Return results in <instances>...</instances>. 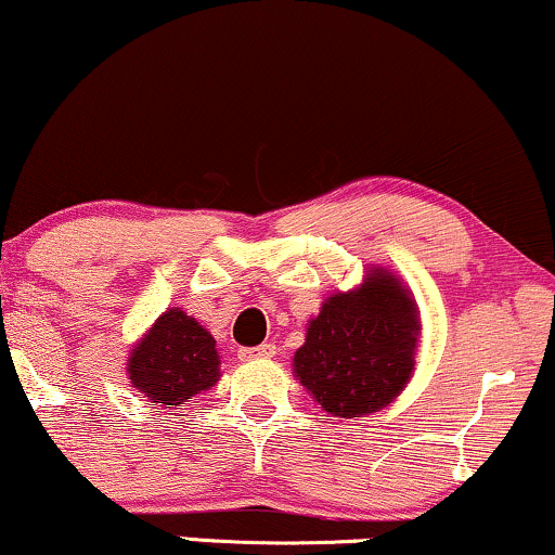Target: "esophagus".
<instances>
[{"instance_id":"esophagus-1","label":"esophagus","mask_w":555,"mask_h":555,"mask_svg":"<svg viewBox=\"0 0 555 555\" xmlns=\"http://www.w3.org/2000/svg\"><path fill=\"white\" fill-rule=\"evenodd\" d=\"M275 356V344H260L253 348H240V359L242 361H253V359H272Z\"/></svg>"}]
</instances>
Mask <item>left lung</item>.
I'll list each match as a JSON object with an SVG mask.
<instances>
[{
    "mask_svg": "<svg viewBox=\"0 0 555 555\" xmlns=\"http://www.w3.org/2000/svg\"><path fill=\"white\" fill-rule=\"evenodd\" d=\"M416 336L414 300L397 278L376 270L359 291L325 300L295 353V376L333 416L371 414L404 389Z\"/></svg>",
    "mask_w": 555,
    "mask_h": 555,
    "instance_id": "1",
    "label": "left lung"
}]
</instances>
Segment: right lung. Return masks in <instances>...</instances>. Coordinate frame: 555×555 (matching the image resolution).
<instances>
[{
	"instance_id": "1",
	"label": "right lung",
	"mask_w": 555,
	"mask_h": 555,
	"mask_svg": "<svg viewBox=\"0 0 555 555\" xmlns=\"http://www.w3.org/2000/svg\"><path fill=\"white\" fill-rule=\"evenodd\" d=\"M128 374L135 389L154 404L179 406L219 382L215 338L184 310H166L133 348Z\"/></svg>"
}]
</instances>
